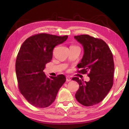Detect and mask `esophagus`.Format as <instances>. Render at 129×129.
I'll use <instances>...</instances> for the list:
<instances>
[{"label": "esophagus", "instance_id": "obj_1", "mask_svg": "<svg viewBox=\"0 0 129 129\" xmlns=\"http://www.w3.org/2000/svg\"><path fill=\"white\" fill-rule=\"evenodd\" d=\"M66 80H67V81H71V79L69 77V76H67L66 77Z\"/></svg>", "mask_w": 129, "mask_h": 129}]
</instances>
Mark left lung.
I'll return each instance as SVG.
<instances>
[{
    "label": "left lung",
    "instance_id": "left-lung-1",
    "mask_svg": "<svg viewBox=\"0 0 129 129\" xmlns=\"http://www.w3.org/2000/svg\"><path fill=\"white\" fill-rule=\"evenodd\" d=\"M75 39L83 46L84 54L77 67L82 74H87L89 81L77 77L73 80L79 84L75 98L81 105L91 106L103 101L113 85L114 62L113 53L104 40L89 35H80Z\"/></svg>",
    "mask_w": 129,
    "mask_h": 129
}]
</instances>
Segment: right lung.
Returning a JSON list of instances; mask_svg holds the SVG:
<instances>
[{"mask_svg": "<svg viewBox=\"0 0 129 129\" xmlns=\"http://www.w3.org/2000/svg\"><path fill=\"white\" fill-rule=\"evenodd\" d=\"M68 37L40 33L30 37L21 45L15 62L16 78L19 91L32 105L40 108L50 106L66 81L63 74L49 78L43 70L52 59L55 46Z\"/></svg>", "mask_w": 129, "mask_h": 129, "instance_id": "add662e5", "label": "right lung"}]
</instances>
